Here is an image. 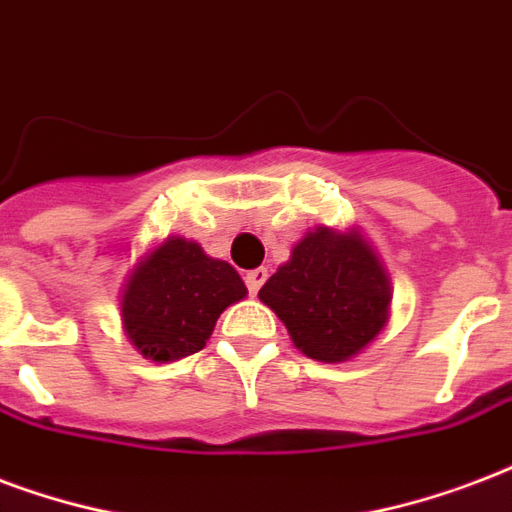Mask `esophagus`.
Segmentation results:
<instances>
[{
  "instance_id": "esophagus-1",
  "label": "esophagus",
  "mask_w": 512,
  "mask_h": 512,
  "mask_svg": "<svg viewBox=\"0 0 512 512\" xmlns=\"http://www.w3.org/2000/svg\"><path fill=\"white\" fill-rule=\"evenodd\" d=\"M265 276H268V271H265V268H255V271H249L247 276H244V282H247L249 295H257V290L263 287Z\"/></svg>"
}]
</instances>
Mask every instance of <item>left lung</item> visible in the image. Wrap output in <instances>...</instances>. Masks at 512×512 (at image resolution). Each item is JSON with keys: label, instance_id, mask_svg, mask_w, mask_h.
I'll return each instance as SVG.
<instances>
[{"label": "left lung", "instance_id": "left-lung-1", "mask_svg": "<svg viewBox=\"0 0 512 512\" xmlns=\"http://www.w3.org/2000/svg\"><path fill=\"white\" fill-rule=\"evenodd\" d=\"M389 298V279L373 249L357 233L327 228L308 233L260 290L292 343L322 362H343L365 349L386 325Z\"/></svg>", "mask_w": 512, "mask_h": 512}]
</instances>
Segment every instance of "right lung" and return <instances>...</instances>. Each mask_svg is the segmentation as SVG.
Wrapping results in <instances>:
<instances>
[{"instance_id": "obj_1", "label": "right lung", "mask_w": 512, "mask_h": 512, "mask_svg": "<svg viewBox=\"0 0 512 512\" xmlns=\"http://www.w3.org/2000/svg\"><path fill=\"white\" fill-rule=\"evenodd\" d=\"M247 295L236 268L185 239H169L144 260L123 292L128 338L155 362L201 351L222 311Z\"/></svg>"}]
</instances>
